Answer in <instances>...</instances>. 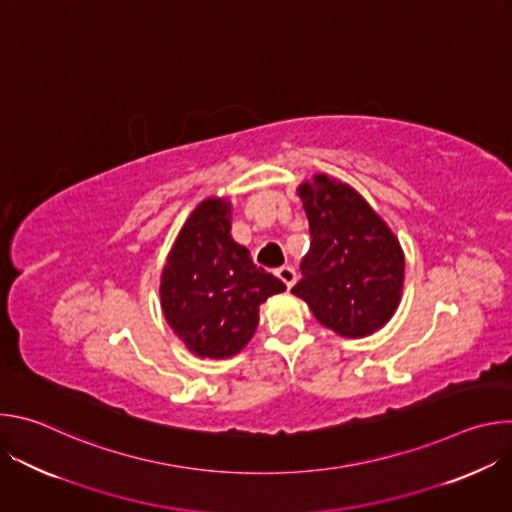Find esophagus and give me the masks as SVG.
Listing matches in <instances>:
<instances>
[{
	"label": "esophagus",
	"mask_w": 512,
	"mask_h": 512,
	"mask_svg": "<svg viewBox=\"0 0 512 512\" xmlns=\"http://www.w3.org/2000/svg\"><path fill=\"white\" fill-rule=\"evenodd\" d=\"M275 275L287 285V287H291V285H294L296 283V271L294 269H291V267H279L277 271H275Z\"/></svg>",
	"instance_id": "1"
}]
</instances>
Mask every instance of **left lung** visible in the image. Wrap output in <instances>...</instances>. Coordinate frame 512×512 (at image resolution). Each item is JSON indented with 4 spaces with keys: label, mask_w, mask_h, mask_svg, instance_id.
<instances>
[{
    "label": "left lung",
    "mask_w": 512,
    "mask_h": 512,
    "mask_svg": "<svg viewBox=\"0 0 512 512\" xmlns=\"http://www.w3.org/2000/svg\"><path fill=\"white\" fill-rule=\"evenodd\" d=\"M312 245L291 294L340 336L362 338L395 314L405 257L383 218L354 188L326 174L298 188Z\"/></svg>",
    "instance_id": "obj_1"
}]
</instances>
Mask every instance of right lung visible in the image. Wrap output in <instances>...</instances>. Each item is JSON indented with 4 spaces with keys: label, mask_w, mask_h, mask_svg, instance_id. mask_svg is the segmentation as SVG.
I'll use <instances>...</instances> for the list:
<instances>
[{
    "label": "right lung",
    "mask_w": 512,
    "mask_h": 512,
    "mask_svg": "<svg viewBox=\"0 0 512 512\" xmlns=\"http://www.w3.org/2000/svg\"><path fill=\"white\" fill-rule=\"evenodd\" d=\"M285 285L257 267L231 237V202L202 200L184 223L162 271L166 322L196 356L227 358L255 334L259 306Z\"/></svg>",
    "instance_id": "1"
}]
</instances>
